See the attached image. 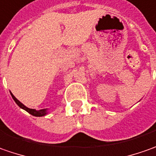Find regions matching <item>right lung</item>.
Listing matches in <instances>:
<instances>
[{
  "label": "right lung",
  "mask_w": 156,
  "mask_h": 156,
  "mask_svg": "<svg viewBox=\"0 0 156 156\" xmlns=\"http://www.w3.org/2000/svg\"><path fill=\"white\" fill-rule=\"evenodd\" d=\"M10 94L12 96V98H13V99L14 100V102L17 104V105L19 106L20 108H21V109H23L26 111H27L29 114L31 115H33L34 116H44V115H46L48 114V109H43V110H35V109H29L28 107H27L26 105H24L21 102H20L19 100L17 99L15 97H14V95L12 92H10Z\"/></svg>",
  "instance_id": "1"
}]
</instances>
